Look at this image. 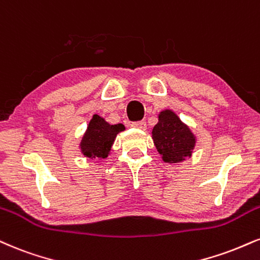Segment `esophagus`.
<instances>
[{"label": "esophagus", "instance_id": "34e87169", "mask_svg": "<svg viewBox=\"0 0 260 260\" xmlns=\"http://www.w3.org/2000/svg\"><path fill=\"white\" fill-rule=\"evenodd\" d=\"M132 126L134 128H138V129H142V131H145L146 129V123L144 121H138V122H133Z\"/></svg>", "mask_w": 260, "mask_h": 260}]
</instances>
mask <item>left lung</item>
<instances>
[{"instance_id":"1","label":"left lung","mask_w":260,"mask_h":260,"mask_svg":"<svg viewBox=\"0 0 260 260\" xmlns=\"http://www.w3.org/2000/svg\"><path fill=\"white\" fill-rule=\"evenodd\" d=\"M151 133L156 149L165 162L179 164L186 157H191L196 137L176 112L168 109L161 111Z\"/></svg>"}]
</instances>
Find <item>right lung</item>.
Instances as JSON below:
<instances>
[{
	"label": "right lung",
	"instance_id": "right-lung-1",
	"mask_svg": "<svg viewBox=\"0 0 260 260\" xmlns=\"http://www.w3.org/2000/svg\"><path fill=\"white\" fill-rule=\"evenodd\" d=\"M122 131H124V126L122 123L110 124L99 115H93L81 139V154L92 160L106 158L110 154L116 136Z\"/></svg>",
	"mask_w": 260,
	"mask_h": 260
}]
</instances>
